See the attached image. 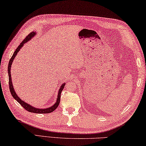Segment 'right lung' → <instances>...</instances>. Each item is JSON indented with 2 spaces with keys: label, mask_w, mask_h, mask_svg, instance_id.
<instances>
[{
  "label": "right lung",
  "mask_w": 146,
  "mask_h": 146,
  "mask_svg": "<svg viewBox=\"0 0 146 146\" xmlns=\"http://www.w3.org/2000/svg\"><path fill=\"white\" fill-rule=\"evenodd\" d=\"M36 32H31L29 35H28L26 37L25 40L21 42V43L19 45V46L17 48V49L15 50V51L14 52V53L13 54L12 57H11V59H9V64H8V77H9V90H10V92L11 95L14 99H15L16 101H17L19 104L21 105V106L23 107L26 111L30 112V113H40V114H42V113H50L53 112L55 109H56V108L58 107L59 102H60V98H61V91L63 90V88L65 86V83H63L62 84L60 87H59V89L58 90V94H57V98L56 100V102L55 104L52 106L51 107H47V108H42V109H39V108H36V107H33L32 105L28 104V103L25 102L24 100L22 99H21L19 98L17 94H16V92L15 91V89H14L13 86V83H12V81H11V65H12V63L13 62L14 59L15 58V57L17 56V55L19 53V52L20 51V50L23 47L24 44L26 42L29 41L32 38L36 35Z\"/></svg>",
  "instance_id": "1"
}]
</instances>
